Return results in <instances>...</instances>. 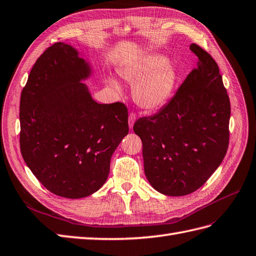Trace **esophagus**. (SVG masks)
<instances>
[{"label":"esophagus","mask_w":256,"mask_h":256,"mask_svg":"<svg viewBox=\"0 0 256 256\" xmlns=\"http://www.w3.org/2000/svg\"><path fill=\"white\" fill-rule=\"evenodd\" d=\"M134 122H136V115H134V114H130L129 118H128V124H129V128L130 129H132Z\"/></svg>","instance_id":"esophagus-1"}]
</instances>
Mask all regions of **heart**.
I'll use <instances>...</instances> for the list:
<instances>
[{
  "label": "heart",
  "mask_w": 256,
  "mask_h": 256,
  "mask_svg": "<svg viewBox=\"0 0 256 256\" xmlns=\"http://www.w3.org/2000/svg\"><path fill=\"white\" fill-rule=\"evenodd\" d=\"M118 74L129 84H134L132 96L141 110L156 112L168 104L174 93L178 73L166 56L158 52L144 54L118 69ZM107 83L118 94L122 85L112 76Z\"/></svg>",
  "instance_id": "b5f03b06"
}]
</instances>
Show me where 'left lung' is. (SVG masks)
Here are the masks:
<instances>
[{
  "instance_id": "left-lung-1",
  "label": "left lung",
  "mask_w": 256,
  "mask_h": 256,
  "mask_svg": "<svg viewBox=\"0 0 256 256\" xmlns=\"http://www.w3.org/2000/svg\"><path fill=\"white\" fill-rule=\"evenodd\" d=\"M197 56L174 98L158 114L138 119L144 174L156 192L184 196L200 188L218 168L229 144L230 100L218 64L196 44Z\"/></svg>"
}]
</instances>
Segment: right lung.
<instances>
[{"label": "right lung", "instance_id": "add662e5", "mask_svg": "<svg viewBox=\"0 0 256 256\" xmlns=\"http://www.w3.org/2000/svg\"><path fill=\"white\" fill-rule=\"evenodd\" d=\"M93 72L76 48L56 42L37 59L20 95L22 158L48 190L71 200L104 185L129 132L127 107L98 103L83 83Z\"/></svg>", "mask_w": 256, "mask_h": 256}]
</instances>
